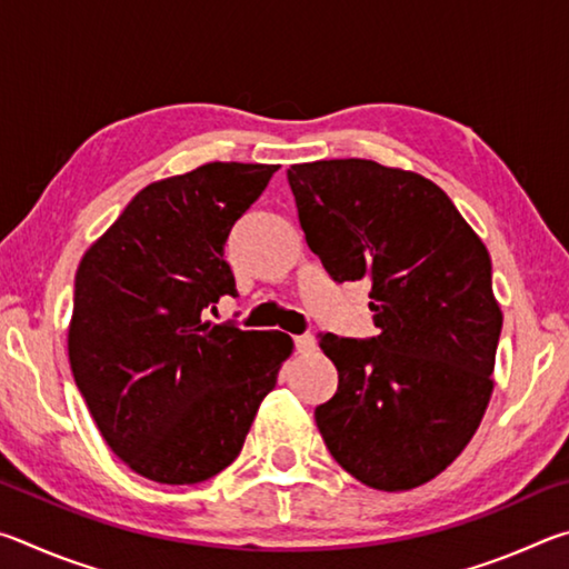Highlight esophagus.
Returning <instances> with one entry per match:
<instances>
[{
  "instance_id": "obj_1",
  "label": "esophagus",
  "mask_w": 569,
  "mask_h": 569,
  "mask_svg": "<svg viewBox=\"0 0 569 569\" xmlns=\"http://www.w3.org/2000/svg\"><path fill=\"white\" fill-rule=\"evenodd\" d=\"M293 346H296V351H301V353H306V351H313V349H316V339H313L311 333L293 336Z\"/></svg>"
}]
</instances>
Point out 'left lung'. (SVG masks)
I'll return each mask as SVG.
<instances>
[{"label":"left lung","mask_w":569,"mask_h":569,"mask_svg":"<svg viewBox=\"0 0 569 569\" xmlns=\"http://www.w3.org/2000/svg\"><path fill=\"white\" fill-rule=\"evenodd\" d=\"M308 248L331 281H369L377 336L319 333L339 389L316 407L331 457L383 492L441 475L492 397L502 311L492 261L449 196L373 160L286 170Z\"/></svg>","instance_id":"1"}]
</instances>
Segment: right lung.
Returning <instances> with one entry per match:
<instances>
[{
	"mask_svg": "<svg viewBox=\"0 0 569 569\" xmlns=\"http://www.w3.org/2000/svg\"><path fill=\"white\" fill-rule=\"evenodd\" d=\"M276 170L208 162L152 182L77 268L72 377L140 477L198 485L223 471L293 349L281 331L203 321L220 296H238L226 240Z\"/></svg>",
	"mask_w": 569,
	"mask_h": 569,
	"instance_id": "1",
	"label": "right lung"
}]
</instances>
